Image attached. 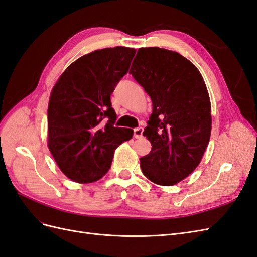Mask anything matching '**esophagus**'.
<instances>
[{"mask_svg": "<svg viewBox=\"0 0 257 257\" xmlns=\"http://www.w3.org/2000/svg\"><path fill=\"white\" fill-rule=\"evenodd\" d=\"M143 132H144V128L143 127H136L134 128V137L139 139L143 137Z\"/></svg>", "mask_w": 257, "mask_h": 257, "instance_id": "34e87169", "label": "esophagus"}]
</instances>
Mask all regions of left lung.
I'll return each mask as SVG.
<instances>
[{"mask_svg":"<svg viewBox=\"0 0 257 257\" xmlns=\"http://www.w3.org/2000/svg\"><path fill=\"white\" fill-rule=\"evenodd\" d=\"M130 74L152 100L144 136L151 143L141 158L150 181L170 186L199 165L211 134V104L197 67L180 53L159 47L138 49Z\"/></svg>","mask_w":257,"mask_h":257,"instance_id":"8db88e82","label":"left lung"}]
</instances>
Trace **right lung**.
I'll return each instance as SVG.
<instances>
[{"mask_svg": "<svg viewBox=\"0 0 257 257\" xmlns=\"http://www.w3.org/2000/svg\"><path fill=\"white\" fill-rule=\"evenodd\" d=\"M134 48H105L82 56L60 76L48 105V148L61 172L78 183L104 177L116 147L134 131L116 127L110 95L128 71Z\"/></svg>", "mask_w": 257, "mask_h": 257, "instance_id": "obj_1", "label": "right lung"}]
</instances>
